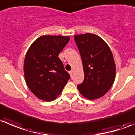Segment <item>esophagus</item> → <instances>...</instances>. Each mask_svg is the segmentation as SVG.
<instances>
[{"label": "esophagus", "instance_id": "1", "mask_svg": "<svg viewBox=\"0 0 135 135\" xmlns=\"http://www.w3.org/2000/svg\"><path fill=\"white\" fill-rule=\"evenodd\" d=\"M69 74H70V76L72 77L73 76V74H74V71H73V70H71V71H69Z\"/></svg>", "mask_w": 135, "mask_h": 135}]
</instances>
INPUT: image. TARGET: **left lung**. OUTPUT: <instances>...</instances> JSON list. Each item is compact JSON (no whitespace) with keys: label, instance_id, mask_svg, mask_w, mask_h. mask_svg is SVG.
Instances as JSON below:
<instances>
[{"label":"left lung","instance_id":"obj_1","mask_svg":"<svg viewBox=\"0 0 135 135\" xmlns=\"http://www.w3.org/2000/svg\"><path fill=\"white\" fill-rule=\"evenodd\" d=\"M83 64L84 79L78 85L89 100L103 97L115 81L116 66L109 46L99 36L86 33L74 36Z\"/></svg>","mask_w":135,"mask_h":135}]
</instances>
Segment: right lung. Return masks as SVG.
Instances as JSON below:
<instances>
[{
    "label": "right lung",
    "mask_w": 135,
    "mask_h": 135,
    "mask_svg": "<svg viewBox=\"0 0 135 135\" xmlns=\"http://www.w3.org/2000/svg\"><path fill=\"white\" fill-rule=\"evenodd\" d=\"M70 39L66 36L44 35L28 48L24 63V78L39 99L48 102L56 99L70 78L58 57Z\"/></svg>",
    "instance_id": "obj_1"
}]
</instances>
